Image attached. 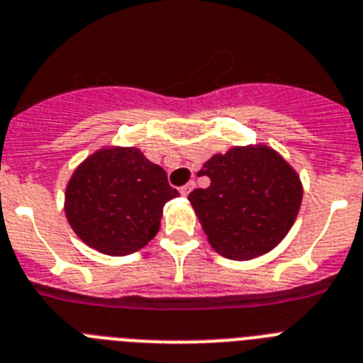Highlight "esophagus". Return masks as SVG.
Instances as JSON below:
<instances>
[{
  "label": "esophagus",
  "instance_id": "esophagus-1",
  "mask_svg": "<svg viewBox=\"0 0 363 363\" xmlns=\"http://www.w3.org/2000/svg\"><path fill=\"white\" fill-rule=\"evenodd\" d=\"M194 188H196V182L190 181V182H188V184H184V186L181 188V194H182V196H188V194H190V191L194 190Z\"/></svg>",
  "mask_w": 363,
  "mask_h": 363
}]
</instances>
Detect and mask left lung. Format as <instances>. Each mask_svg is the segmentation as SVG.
Masks as SVG:
<instances>
[{"label":"left lung","mask_w":363,"mask_h":363,"mask_svg":"<svg viewBox=\"0 0 363 363\" xmlns=\"http://www.w3.org/2000/svg\"><path fill=\"white\" fill-rule=\"evenodd\" d=\"M208 188L188 196L210 245L230 260H251L277 247L299 214L303 184L267 145L228 149L203 164Z\"/></svg>","instance_id":"8db88e82"}]
</instances>
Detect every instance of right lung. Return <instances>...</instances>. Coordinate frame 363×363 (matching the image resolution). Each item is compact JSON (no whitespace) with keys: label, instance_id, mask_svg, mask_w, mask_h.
Returning a JSON list of instances; mask_svg holds the SVG:
<instances>
[{"label":"right lung","instance_id":"obj_1","mask_svg":"<svg viewBox=\"0 0 363 363\" xmlns=\"http://www.w3.org/2000/svg\"><path fill=\"white\" fill-rule=\"evenodd\" d=\"M177 196L166 172L140 149L106 147L73 172L64 210L86 245L103 255L125 257L155 238L164 205Z\"/></svg>","mask_w":363,"mask_h":363}]
</instances>
